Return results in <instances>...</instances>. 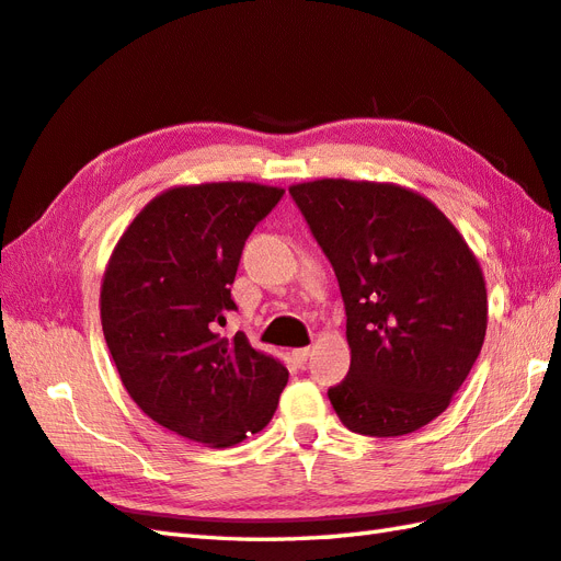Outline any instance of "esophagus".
<instances>
[{
  "label": "esophagus",
  "instance_id": "1",
  "mask_svg": "<svg viewBox=\"0 0 561 561\" xmlns=\"http://www.w3.org/2000/svg\"><path fill=\"white\" fill-rule=\"evenodd\" d=\"M291 356H294L296 364H306L308 356H311V350H308V347H299V350L291 352Z\"/></svg>",
  "mask_w": 561,
  "mask_h": 561
}]
</instances>
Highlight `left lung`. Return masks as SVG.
<instances>
[{"mask_svg": "<svg viewBox=\"0 0 561 561\" xmlns=\"http://www.w3.org/2000/svg\"><path fill=\"white\" fill-rule=\"evenodd\" d=\"M337 274L352 364L328 390L340 422L402 436L446 412L480 356L486 287L478 257L432 199L396 183L289 187Z\"/></svg>", "mask_w": 561, "mask_h": 561, "instance_id": "left-lung-1", "label": "left lung"}]
</instances>
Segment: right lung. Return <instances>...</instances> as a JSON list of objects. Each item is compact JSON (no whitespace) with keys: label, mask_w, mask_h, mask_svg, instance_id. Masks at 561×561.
<instances>
[{"label":"right lung","mask_w":561,"mask_h":561,"mask_svg":"<svg viewBox=\"0 0 561 561\" xmlns=\"http://www.w3.org/2000/svg\"><path fill=\"white\" fill-rule=\"evenodd\" d=\"M260 183L178 185L153 197L117 241L101 284L105 344L129 398L153 422L229 448L272 420L289 371L221 337L245 238L282 199Z\"/></svg>","instance_id":"obj_1"}]
</instances>
